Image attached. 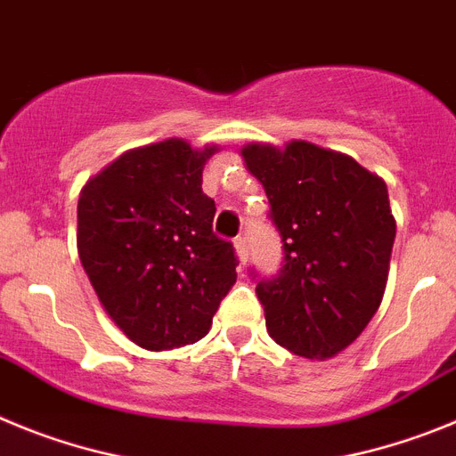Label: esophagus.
<instances>
[{
  "label": "esophagus",
  "mask_w": 456,
  "mask_h": 456,
  "mask_svg": "<svg viewBox=\"0 0 456 456\" xmlns=\"http://www.w3.org/2000/svg\"><path fill=\"white\" fill-rule=\"evenodd\" d=\"M235 253L240 257V263L244 265L248 257V244H247V237H235Z\"/></svg>",
  "instance_id": "1"
}]
</instances>
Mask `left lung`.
I'll list each match as a JSON object with an SVG mask.
<instances>
[{"mask_svg":"<svg viewBox=\"0 0 456 456\" xmlns=\"http://www.w3.org/2000/svg\"><path fill=\"white\" fill-rule=\"evenodd\" d=\"M241 157L263 183L285 251L281 273L256 285L269 336L297 356H336L384 299L395 241L386 183L308 141L248 143Z\"/></svg>","mask_w":456,"mask_h":456,"instance_id":"1","label":"left lung"}]
</instances>
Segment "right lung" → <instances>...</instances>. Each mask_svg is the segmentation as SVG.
Wrapping results in <instances>:
<instances>
[{"label":"right lung","instance_id":"right-lung-1","mask_svg":"<svg viewBox=\"0 0 456 456\" xmlns=\"http://www.w3.org/2000/svg\"><path fill=\"white\" fill-rule=\"evenodd\" d=\"M219 151L167 139L93 175L77 203V251L107 315L148 352L191 345L237 281L231 241L212 232L203 168Z\"/></svg>","mask_w":456,"mask_h":456}]
</instances>
